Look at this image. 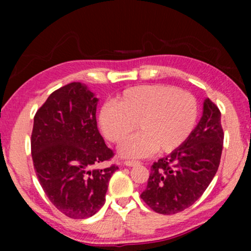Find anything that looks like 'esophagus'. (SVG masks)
<instances>
[{"instance_id": "34e87169", "label": "esophagus", "mask_w": 251, "mask_h": 251, "mask_svg": "<svg viewBox=\"0 0 251 251\" xmlns=\"http://www.w3.org/2000/svg\"><path fill=\"white\" fill-rule=\"evenodd\" d=\"M140 162L139 161H125V166H126V167H135V166H138Z\"/></svg>"}]
</instances>
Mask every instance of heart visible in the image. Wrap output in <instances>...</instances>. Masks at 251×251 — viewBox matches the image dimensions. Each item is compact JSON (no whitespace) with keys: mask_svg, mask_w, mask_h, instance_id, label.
<instances>
[{"mask_svg":"<svg viewBox=\"0 0 251 251\" xmlns=\"http://www.w3.org/2000/svg\"><path fill=\"white\" fill-rule=\"evenodd\" d=\"M198 119V104L188 92L161 84L126 89L115 104L101 106L100 130L109 142L120 144L125 157H144L155 151L169 153L183 144Z\"/></svg>","mask_w":251,"mask_h":251,"instance_id":"obj_1","label":"heart"}]
</instances>
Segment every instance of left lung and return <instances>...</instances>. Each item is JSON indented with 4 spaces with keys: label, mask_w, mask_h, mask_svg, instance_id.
Wrapping results in <instances>:
<instances>
[{
    "label": "left lung",
    "mask_w": 251,
    "mask_h": 251,
    "mask_svg": "<svg viewBox=\"0 0 251 251\" xmlns=\"http://www.w3.org/2000/svg\"><path fill=\"white\" fill-rule=\"evenodd\" d=\"M223 142L221 112L205 98L198 126L180 146L153 163L140 198L162 215H174L191 207L217 173Z\"/></svg>",
    "instance_id": "8db88e82"
}]
</instances>
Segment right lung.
Returning <instances> with one entry per match:
<instances>
[{
	"mask_svg": "<svg viewBox=\"0 0 251 251\" xmlns=\"http://www.w3.org/2000/svg\"><path fill=\"white\" fill-rule=\"evenodd\" d=\"M99 99L81 82L52 92L34 116L30 147L36 176L44 193L58 210L74 219L94 216L105 203L113 151L97 128Z\"/></svg>",
	"mask_w": 251,
	"mask_h": 251,
	"instance_id": "obj_1",
	"label": "right lung"
}]
</instances>
